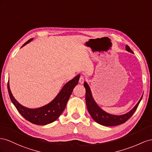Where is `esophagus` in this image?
<instances>
[{
  "label": "esophagus",
  "mask_w": 152,
  "mask_h": 152,
  "mask_svg": "<svg viewBox=\"0 0 152 152\" xmlns=\"http://www.w3.org/2000/svg\"><path fill=\"white\" fill-rule=\"evenodd\" d=\"M83 82H84V76L83 75H81L79 80V83L81 84H83Z\"/></svg>",
  "instance_id": "obj_1"
}]
</instances>
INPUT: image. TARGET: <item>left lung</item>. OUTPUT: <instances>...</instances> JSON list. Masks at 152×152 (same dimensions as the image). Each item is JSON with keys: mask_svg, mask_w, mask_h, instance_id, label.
Here are the masks:
<instances>
[{"mask_svg": "<svg viewBox=\"0 0 152 152\" xmlns=\"http://www.w3.org/2000/svg\"><path fill=\"white\" fill-rule=\"evenodd\" d=\"M126 50L133 53V51L127 45H126ZM84 86L86 90L85 100L86 107H87V110L90 115L97 123L102 125H104V126H116V125H118L125 123L131 118L134 113V112L136 111L139 106V104H140L142 97V95L140 100L139 101L135 107L131 111L128 112L127 113L122 115H113L104 111L98 106L96 102L94 100L90 87L88 84L86 83V82L84 83Z\"/></svg>", "mask_w": 152, "mask_h": 152, "instance_id": "1", "label": "left lung"}]
</instances>
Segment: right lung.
<instances>
[{
    "label": "right lung",
    "instance_id": "right-lung-1",
    "mask_svg": "<svg viewBox=\"0 0 152 152\" xmlns=\"http://www.w3.org/2000/svg\"><path fill=\"white\" fill-rule=\"evenodd\" d=\"M32 39H33L32 38L27 41L22 47L28 44ZM80 76V75H77L72 80L68 81L57 95V97L51 102L45 106L36 109H29L21 106L17 102L11 92L9 82L7 83L8 92L12 102L24 118L34 124L44 125L53 122L62 114L66 108V104L71 96L74 88L78 83Z\"/></svg>",
    "mask_w": 152,
    "mask_h": 152
}]
</instances>
